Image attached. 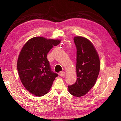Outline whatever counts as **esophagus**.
<instances>
[{
    "label": "esophagus",
    "mask_w": 121,
    "mask_h": 121,
    "mask_svg": "<svg viewBox=\"0 0 121 121\" xmlns=\"http://www.w3.org/2000/svg\"><path fill=\"white\" fill-rule=\"evenodd\" d=\"M60 76L63 77V76H64L65 75V72H61L60 73Z\"/></svg>",
    "instance_id": "obj_1"
}]
</instances>
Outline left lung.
Listing matches in <instances>:
<instances>
[{
  "label": "left lung",
  "mask_w": 121,
  "mask_h": 121,
  "mask_svg": "<svg viewBox=\"0 0 121 121\" xmlns=\"http://www.w3.org/2000/svg\"><path fill=\"white\" fill-rule=\"evenodd\" d=\"M74 41L77 49V80L68 86L69 92L73 96L85 95L95 83L100 70L98 53L92 44L87 39L77 36Z\"/></svg>",
  "instance_id": "obj_1"
}]
</instances>
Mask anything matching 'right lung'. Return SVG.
<instances>
[{"mask_svg": "<svg viewBox=\"0 0 121 121\" xmlns=\"http://www.w3.org/2000/svg\"><path fill=\"white\" fill-rule=\"evenodd\" d=\"M60 40L36 37L27 41L18 57L17 69L21 81L28 91L41 96L48 92L58 74L52 71L47 55Z\"/></svg>", "mask_w": 121, "mask_h": 121, "instance_id": "obj_1", "label": "right lung"}]
</instances>
